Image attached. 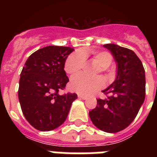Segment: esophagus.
I'll return each instance as SVG.
<instances>
[{
	"label": "esophagus",
	"instance_id": "esophagus-1",
	"mask_svg": "<svg viewBox=\"0 0 157 157\" xmlns=\"http://www.w3.org/2000/svg\"><path fill=\"white\" fill-rule=\"evenodd\" d=\"M78 98H81V99H86V98H87V96L81 94H78Z\"/></svg>",
	"mask_w": 157,
	"mask_h": 157
}]
</instances>
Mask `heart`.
Wrapping results in <instances>:
<instances>
[{
	"mask_svg": "<svg viewBox=\"0 0 157 157\" xmlns=\"http://www.w3.org/2000/svg\"><path fill=\"white\" fill-rule=\"evenodd\" d=\"M93 54L94 63L98 64L95 73L105 72L107 71L108 67L112 63V56L107 51H90ZM87 51L86 50H76L69 54L64 63V70L67 73L73 76L79 73L83 68L86 63V57ZM104 86V81L101 76L89 77L83 74H79L73 76L70 81V88L71 90L81 94H90L94 91L98 90Z\"/></svg>",
	"mask_w": 157,
	"mask_h": 157,
	"instance_id": "heart-1",
	"label": "heart"
}]
</instances>
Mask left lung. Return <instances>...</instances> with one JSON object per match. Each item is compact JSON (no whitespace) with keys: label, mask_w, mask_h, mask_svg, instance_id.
I'll list each match as a JSON object with an SVG mask.
<instances>
[{"label":"left lung","mask_w":157,"mask_h":157,"mask_svg":"<svg viewBox=\"0 0 157 157\" xmlns=\"http://www.w3.org/2000/svg\"><path fill=\"white\" fill-rule=\"evenodd\" d=\"M117 63L115 81L103 90L105 99L98 98L89 112L93 124L107 133H117L128 127L136 117L145 98V70L133 50L114 44L103 45Z\"/></svg>","instance_id":"left-lung-1"}]
</instances>
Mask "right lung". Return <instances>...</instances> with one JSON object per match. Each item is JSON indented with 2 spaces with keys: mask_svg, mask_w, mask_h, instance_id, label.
Instances as JSON below:
<instances>
[{
  "mask_svg": "<svg viewBox=\"0 0 157 157\" xmlns=\"http://www.w3.org/2000/svg\"><path fill=\"white\" fill-rule=\"evenodd\" d=\"M73 48L50 45L32 54L21 71L18 99L26 120L35 129L50 131L68 115L76 94L59 92L69 81L64 63Z\"/></svg>",
  "mask_w": 157,
  "mask_h": 157,
  "instance_id": "1",
  "label": "right lung"
}]
</instances>
